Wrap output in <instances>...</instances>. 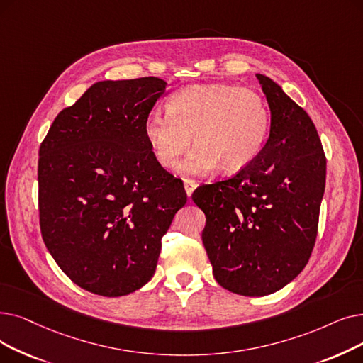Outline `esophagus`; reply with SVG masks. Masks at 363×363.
Returning a JSON list of instances; mask_svg holds the SVG:
<instances>
[{"mask_svg": "<svg viewBox=\"0 0 363 363\" xmlns=\"http://www.w3.org/2000/svg\"><path fill=\"white\" fill-rule=\"evenodd\" d=\"M184 186H185V191H186V196L190 197L193 194V191L197 188V182L193 181V179H184Z\"/></svg>", "mask_w": 363, "mask_h": 363, "instance_id": "34e87169", "label": "esophagus"}]
</instances>
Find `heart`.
Wrapping results in <instances>:
<instances>
[{
    "mask_svg": "<svg viewBox=\"0 0 363 363\" xmlns=\"http://www.w3.org/2000/svg\"><path fill=\"white\" fill-rule=\"evenodd\" d=\"M270 129L261 94L234 84H194L178 90L167 113L148 116L144 133L155 160L173 169L191 145L196 150L179 166L184 175L219 170L234 173L257 159Z\"/></svg>",
    "mask_w": 363,
    "mask_h": 363,
    "instance_id": "1",
    "label": "heart"
}]
</instances>
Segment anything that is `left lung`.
<instances>
[{"label":"left lung","instance_id":"1","mask_svg":"<svg viewBox=\"0 0 363 363\" xmlns=\"http://www.w3.org/2000/svg\"><path fill=\"white\" fill-rule=\"evenodd\" d=\"M270 106V135L257 159L234 177L199 186L201 233L220 286L264 296L303 272L314 247L326 157L316 128L272 78L257 74Z\"/></svg>","mask_w":363,"mask_h":363}]
</instances>
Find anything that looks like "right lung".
<instances>
[{"label":"right lung","mask_w":363,"mask_h":363,"mask_svg":"<svg viewBox=\"0 0 363 363\" xmlns=\"http://www.w3.org/2000/svg\"><path fill=\"white\" fill-rule=\"evenodd\" d=\"M167 83L99 82L62 109L40 147L38 209L45 247L75 285L121 296L154 276L162 238L186 203L144 133Z\"/></svg>","instance_id":"1"}]
</instances>
